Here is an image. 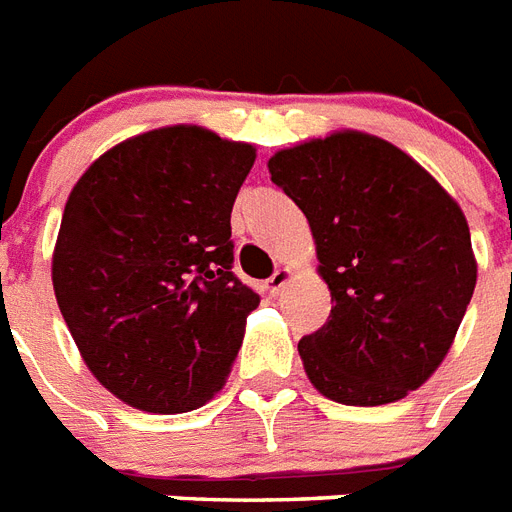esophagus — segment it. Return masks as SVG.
<instances>
[{
    "mask_svg": "<svg viewBox=\"0 0 512 512\" xmlns=\"http://www.w3.org/2000/svg\"><path fill=\"white\" fill-rule=\"evenodd\" d=\"M288 280H290V269H285V267L277 269L275 275L267 280V290L272 293V296H280V290L288 285Z\"/></svg>",
    "mask_w": 512,
    "mask_h": 512,
    "instance_id": "34e87169",
    "label": "esophagus"
}]
</instances>
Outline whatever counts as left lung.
Segmentation results:
<instances>
[{"instance_id":"left-lung-1","label":"left lung","mask_w":512,"mask_h":512,"mask_svg":"<svg viewBox=\"0 0 512 512\" xmlns=\"http://www.w3.org/2000/svg\"><path fill=\"white\" fill-rule=\"evenodd\" d=\"M272 182L312 227L333 309L298 341L314 388L375 407L404 399L447 357L476 288L463 211L391 142L362 132L280 150Z\"/></svg>"}]
</instances>
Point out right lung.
<instances>
[{
  "label": "right lung",
  "mask_w": 512,
  "mask_h": 512,
  "mask_svg": "<svg viewBox=\"0 0 512 512\" xmlns=\"http://www.w3.org/2000/svg\"><path fill=\"white\" fill-rule=\"evenodd\" d=\"M256 150L200 126L121 142L65 203L52 285L92 375L145 412H190L232 372L259 293L232 272L230 214Z\"/></svg>",
  "instance_id": "add662e5"
}]
</instances>
